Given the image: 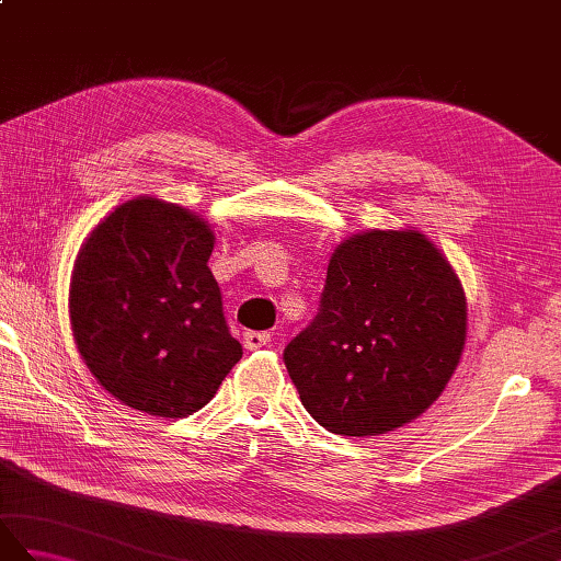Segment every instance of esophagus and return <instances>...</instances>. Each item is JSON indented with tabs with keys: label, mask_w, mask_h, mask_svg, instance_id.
Wrapping results in <instances>:
<instances>
[{
	"label": "esophagus",
	"mask_w": 561,
	"mask_h": 561,
	"mask_svg": "<svg viewBox=\"0 0 561 561\" xmlns=\"http://www.w3.org/2000/svg\"><path fill=\"white\" fill-rule=\"evenodd\" d=\"M270 342H272V335H270V332H255V330H248L245 335H243L245 350H260V347H267Z\"/></svg>",
	"instance_id": "34e87169"
}]
</instances>
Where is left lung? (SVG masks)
Wrapping results in <instances>:
<instances>
[{
  "label": "left lung",
  "instance_id": "obj_1",
  "mask_svg": "<svg viewBox=\"0 0 561 561\" xmlns=\"http://www.w3.org/2000/svg\"><path fill=\"white\" fill-rule=\"evenodd\" d=\"M465 296L416 231H368L330 257L316 318L284 350L304 408L332 434L378 436L432 404L465 347Z\"/></svg>",
  "mask_w": 561,
  "mask_h": 561
}]
</instances>
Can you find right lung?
<instances>
[{"label": "right lung", "mask_w": 561, "mask_h": 561, "mask_svg": "<svg viewBox=\"0 0 561 561\" xmlns=\"http://www.w3.org/2000/svg\"><path fill=\"white\" fill-rule=\"evenodd\" d=\"M211 248L205 221L151 197L125 202L83 243L71 330L91 374L129 408L193 414L241 362L207 267Z\"/></svg>", "instance_id": "right-lung-1"}]
</instances>
